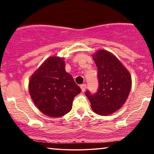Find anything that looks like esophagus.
I'll list each match as a JSON object with an SVG mask.
<instances>
[{"label": "esophagus", "instance_id": "obj_1", "mask_svg": "<svg viewBox=\"0 0 154 154\" xmlns=\"http://www.w3.org/2000/svg\"><path fill=\"white\" fill-rule=\"evenodd\" d=\"M80 88H81V90H82V91L85 92V91L86 88H87V85H86V84H82L80 85Z\"/></svg>", "mask_w": 154, "mask_h": 154}]
</instances>
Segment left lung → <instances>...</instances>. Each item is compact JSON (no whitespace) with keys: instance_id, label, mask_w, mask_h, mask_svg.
Listing matches in <instances>:
<instances>
[{"instance_id":"1","label":"left lung","mask_w":154,"mask_h":154,"mask_svg":"<svg viewBox=\"0 0 154 154\" xmlns=\"http://www.w3.org/2000/svg\"><path fill=\"white\" fill-rule=\"evenodd\" d=\"M98 68V89L94 94L85 93L93 111L99 115L115 112L128 99L132 86V79L127 69L115 56L105 50L93 55Z\"/></svg>"}]
</instances>
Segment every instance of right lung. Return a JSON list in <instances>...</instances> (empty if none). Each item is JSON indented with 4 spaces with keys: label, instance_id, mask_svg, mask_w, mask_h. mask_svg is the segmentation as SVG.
<instances>
[{
    "label": "right lung",
    "instance_id": "1",
    "mask_svg": "<svg viewBox=\"0 0 154 154\" xmlns=\"http://www.w3.org/2000/svg\"><path fill=\"white\" fill-rule=\"evenodd\" d=\"M29 92L33 102L43 114L59 117L69 112L74 98L81 89L72 75L65 71L63 58L52 56L32 75Z\"/></svg>",
    "mask_w": 154,
    "mask_h": 154
}]
</instances>
